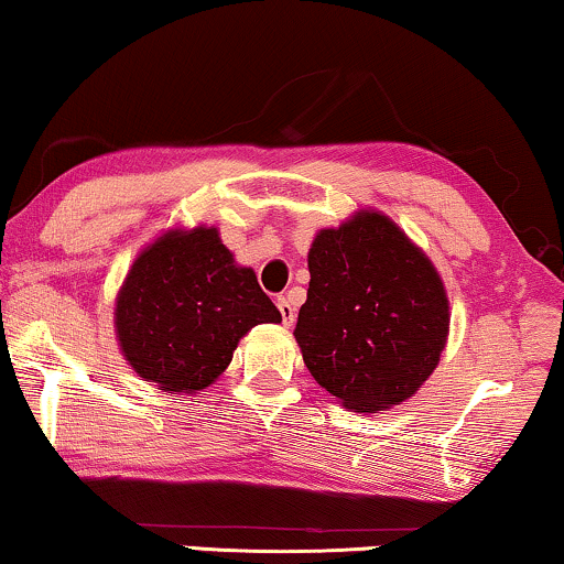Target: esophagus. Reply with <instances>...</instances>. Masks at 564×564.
I'll return each instance as SVG.
<instances>
[{
	"label": "esophagus",
	"mask_w": 564,
	"mask_h": 564,
	"mask_svg": "<svg viewBox=\"0 0 564 564\" xmlns=\"http://www.w3.org/2000/svg\"><path fill=\"white\" fill-rule=\"evenodd\" d=\"M276 307H280L282 313V323L290 328L292 323H295V305L290 303V297H276Z\"/></svg>",
	"instance_id": "34e87169"
}]
</instances>
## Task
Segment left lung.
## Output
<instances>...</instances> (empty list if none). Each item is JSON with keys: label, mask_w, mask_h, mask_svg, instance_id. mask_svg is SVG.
<instances>
[{"label": "left lung", "mask_w": 564, "mask_h": 564, "mask_svg": "<svg viewBox=\"0 0 564 564\" xmlns=\"http://www.w3.org/2000/svg\"><path fill=\"white\" fill-rule=\"evenodd\" d=\"M295 341L315 382L357 413L400 405L434 372L449 300L431 259L377 210L323 228L307 251Z\"/></svg>", "instance_id": "left-lung-1"}]
</instances>
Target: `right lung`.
Wrapping results in <instances>:
<instances>
[{
    "instance_id": "add662e5",
    "label": "right lung",
    "mask_w": 564,
    "mask_h": 564,
    "mask_svg": "<svg viewBox=\"0 0 564 564\" xmlns=\"http://www.w3.org/2000/svg\"><path fill=\"white\" fill-rule=\"evenodd\" d=\"M280 321L253 269L238 267L207 226L166 230L145 246L115 300L122 357L174 395L210 388L253 326Z\"/></svg>"
}]
</instances>
